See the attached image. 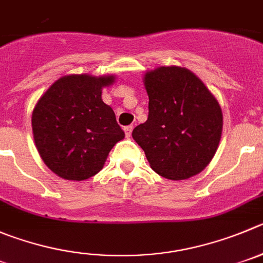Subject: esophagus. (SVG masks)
<instances>
[{
  "mask_svg": "<svg viewBox=\"0 0 263 263\" xmlns=\"http://www.w3.org/2000/svg\"><path fill=\"white\" fill-rule=\"evenodd\" d=\"M132 129H134V126H126V127H124V134H126V137H131Z\"/></svg>",
  "mask_w": 263,
  "mask_h": 263,
  "instance_id": "esophagus-1",
  "label": "esophagus"
}]
</instances>
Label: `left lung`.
<instances>
[{
    "label": "left lung",
    "mask_w": 263,
    "mask_h": 263,
    "mask_svg": "<svg viewBox=\"0 0 263 263\" xmlns=\"http://www.w3.org/2000/svg\"><path fill=\"white\" fill-rule=\"evenodd\" d=\"M149 96L145 123L132 137L151 167L171 180L200 174L214 157L223 128L217 98L192 71L178 66L154 68L144 76Z\"/></svg>",
    "instance_id": "left-lung-1"
}]
</instances>
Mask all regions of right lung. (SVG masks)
Segmentation results:
<instances>
[{"instance_id":"add662e5","label":"right lung","mask_w":263,"mask_h":263,"mask_svg":"<svg viewBox=\"0 0 263 263\" xmlns=\"http://www.w3.org/2000/svg\"><path fill=\"white\" fill-rule=\"evenodd\" d=\"M114 75H67L53 83L32 112V131L44 163L67 180H85L105 165L112 146L124 139L102 88Z\"/></svg>"}]
</instances>
